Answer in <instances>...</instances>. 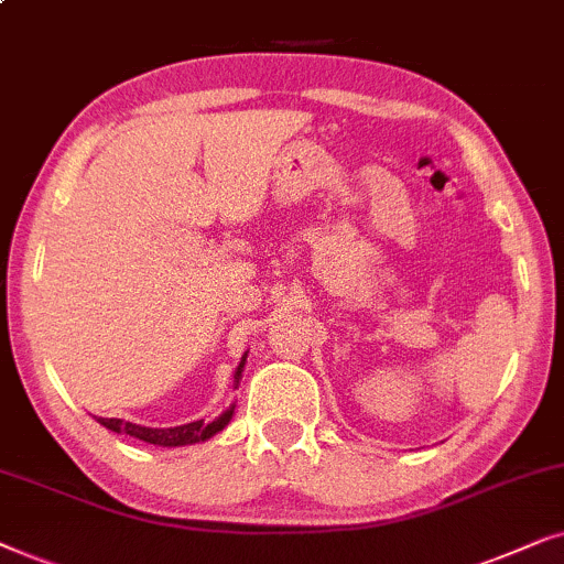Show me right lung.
Listing matches in <instances>:
<instances>
[{
  "mask_svg": "<svg viewBox=\"0 0 564 564\" xmlns=\"http://www.w3.org/2000/svg\"><path fill=\"white\" fill-rule=\"evenodd\" d=\"M242 369H245V358H242V364L237 366L235 379L242 377ZM231 412H235V408L224 412L221 417H216L214 423L195 420V423L177 425V427H144L137 423H126V420H118V417H97V423L108 427V431L133 435V438L147 441V444H154V446H187V444H200V441L212 438V435L219 433L221 427L231 420Z\"/></svg>",
  "mask_w": 564,
  "mask_h": 564,
  "instance_id": "right-lung-1",
  "label": "right lung"
}]
</instances>
